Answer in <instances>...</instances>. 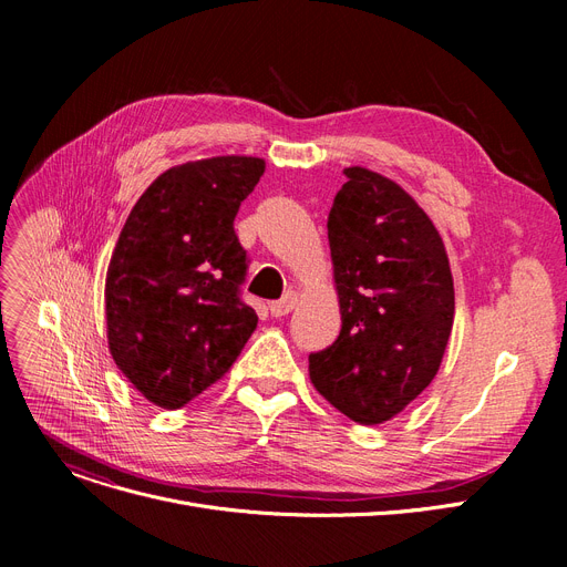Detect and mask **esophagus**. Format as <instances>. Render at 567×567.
<instances>
[{
	"mask_svg": "<svg viewBox=\"0 0 567 567\" xmlns=\"http://www.w3.org/2000/svg\"><path fill=\"white\" fill-rule=\"evenodd\" d=\"M296 303H299V293L287 291L280 301H274L268 308H271L274 317H285V315H289L296 308Z\"/></svg>",
	"mask_w": 567,
	"mask_h": 567,
	"instance_id": "1",
	"label": "esophagus"
}]
</instances>
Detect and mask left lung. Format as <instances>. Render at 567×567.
Returning a JSON list of instances; mask_svg holds the SVG:
<instances>
[{"instance_id": "obj_1", "label": "left lung", "mask_w": 567, "mask_h": 567, "mask_svg": "<svg viewBox=\"0 0 567 567\" xmlns=\"http://www.w3.org/2000/svg\"><path fill=\"white\" fill-rule=\"evenodd\" d=\"M329 214L342 329L310 353V381L347 419L381 425L439 372L455 319L449 255L430 216L393 178L347 167Z\"/></svg>"}]
</instances>
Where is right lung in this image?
Returning <instances> with one entry per match:
<instances>
[{
  "instance_id": "add662e5",
  "label": "right lung",
  "mask_w": 567,
  "mask_h": 567,
  "mask_svg": "<svg viewBox=\"0 0 567 567\" xmlns=\"http://www.w3.org/2000/svg\"><path fill=\"white\" fill-rule=\"evenodd\" d=\"M266 163L216 156L169 167L135 202L107 278V347L161 409H182L234 365L257 329L238 296L246 250L234 218Z\"/></svg>"
}]
</instances>
